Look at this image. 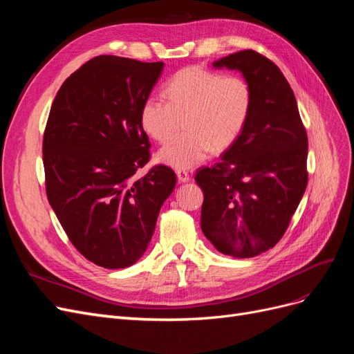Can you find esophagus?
Masks as SVG:
<instances>
[{"label": "esophagus", "mask_w": 354, "mask_h": 354, "mask_svg": "<svg viewBox=\"0 0 354 354\" xmlns=\"http://www.w3.org/2000/svg\"><path fill=\"white\" fill-rule=\"evenodd\" d=\"M176 174H177L178 181H181V183H187V181L190 180L189 173H187V171H185V169H177Z\"/></svg>", "instance_id": "esophagus-1"}]
</instances>
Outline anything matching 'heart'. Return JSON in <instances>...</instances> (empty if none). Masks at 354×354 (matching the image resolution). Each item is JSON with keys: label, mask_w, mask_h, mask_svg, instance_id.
Returning <instances> with one entry per match:
<instances>
[{"label": "heart", "mask_w": 354, "mask_h": 354, "mask_svg": "<svg viewBox=\"0 0 354 354\" xmlns=\"http://www.w3.org/2000/svg\"><path fill=\"white\" fill-rule=\"evenodd\" d=\"M165 100L149 95L140 106L138 122L155 142L165 143L183 121L181 131L160 149V164L192 168L211 149L223 151L234 143L252 109V90L241 75H221L205 68H186L165 85Z\"/></svg>", "instance_id": "1"}]
</instances>
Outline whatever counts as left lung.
Instances as JSON below:
<instances>
[{
  "label": "left lung",
  "instance_id": "8db88e82",
  "mask_svg": "<svg viewBox=\"0 0 354 354\" xmlns=\"http://www.w3.org/2000/svg\"><path fill=\"white\" fill-rule=\"evenodd\" d=\"M212 66L242 72L252 109L220 162L196 171L201 229L221 254L250 259L281 241L304 195L307 133L294 91L272 60L243 50Z\"/></svg>",
  "mask_w": 354,
  "mask_h": 354
}]
</instances>
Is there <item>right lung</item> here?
<instances>
[{
  "mask_svg": "<svg viewBox=\"0 0 354 354\" xmlns=\"http://www.w3.org/2000/svg\"><path fill=\"white\" fill-rule=\"evenodd\" d=\"M164 63L97 56L62 84L42 140L46 192L69 241L88 261L125 269L147 250L176 173L149 159L138 112Z\"/></svg>",
  "mask_w": 354,
  "mask_h": 354,
  "instance_id": "add662e5",
  "label": "right lung"
}]
</instances>
